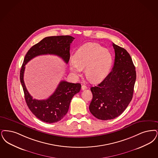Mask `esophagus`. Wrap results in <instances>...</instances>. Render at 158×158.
Listing matches in <instances>:
<instances>
[{
	"label": "esophagus",
	"instance_id": "34e87169",
	"mask_svg": "<svg viewBox=\"0 0 158 158\" xmlns=\"http://www.w3.org/2000/svg\"><path fill=\"white\" fill-rule=\"evenodd\" d=\"M87 89V86H85V85H82V90H85V89Z\"/></svg>",
	"mask_w": 158,
	"mask_h": 158
}]
</instances>
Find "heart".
I'll use <instances>...</instances> for the list:
<instances>
[{
    "mask_svg": "<svg viewBox=\"0 0 158 158\" xmlns=\"http://www.w3.org/2000/svg\"><path fill=\"white\" fill-rule=\"evenodd\" d=\"M70 61V71L79 75L85 69V75L92 82H99L110 72L113 59L110 52L100 44L87 43L79 48Z\"/></svg>",
    "mask_w": 158,
    "mask_h": 158,
    "instance_id": "1",
    "label": "heart"
}]
</instances>
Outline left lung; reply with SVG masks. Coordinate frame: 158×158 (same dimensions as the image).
<instances>
[{
    "mask_svg": "<svg viewBox=\"0 0 158 158\" xmlns=\"http://www.w3.org/2000/svg\"><path fill=\"white\" fill-rule=\"evenodd\" d=\"M115 57L112 70L104 80L90 88V113L101 120L113 119L122 114L132 99L136 70L132 58L123 48L113 44Z\"/></svg>",
    "mask_w": 158,
    "mask_h": 158,
    "instance_id": "obj_1",
    "label": "left lung"
}]
</instances>
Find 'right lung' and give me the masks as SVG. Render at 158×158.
Segmentation results:
<instances>
[{"label":"right lung","mask_w":158,"mask_h":158,"mask_svg":"<svg viewBox=\"0 0 158 158\" xmlns=\"http://www.w3.org/2000/svg\"><path fill=\"white\" fill-rule=\"evenodd\" d=\"M75 38L70 36H50L43 39L35 44L26 55L20 72V80L25 94L26 102L32 112L39 120L46 123H55L67 114L73 96L81 89L80 83L66 81L59 83L55 92L46 100L33 99L26 88L23 80L25 65L35 57L42 55H55L61 57L66 63L70 59V45Z\"/></svg>","instance_id":"right-lung-1"}]
</instances>
